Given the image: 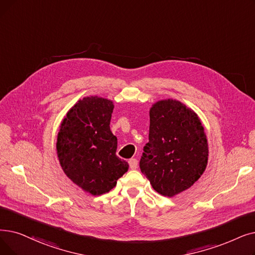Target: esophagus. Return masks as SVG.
Masks as SVG:
<instances>
[{"label":"esophagus","mask_w":255,"mask_h":255,"mask_svg":"<svg viewBox=\"0 0 255 255\" xmlns=\"http://www.w3.org/2000/svg\"><path fill=\"white\" fill-rule=\"evenodd\" d=\"M128 162H129V167H130L131 170H135L137 168L138 161H137L136 158H131V159H129Z\"/></svg>","instance_id":"1"}]
</instances>
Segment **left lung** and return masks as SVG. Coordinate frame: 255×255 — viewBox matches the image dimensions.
Wrapping results in <instances>:
<instances>
[{"instance_id":"1","label":"left lung","mask_w":255,"mask_h":255,"mask_svg":"<svg viewBox=\"0 0 255 255\" xmlns=\"http://www.w3.org/2000/svg\"><path fill=\"white\" fill-rule=\"evenodd\" d=\"M207 159L204 128L192 109L172 99L152 105L149 141L139 168L155 191L173 197L190 189L205 171Z\"/></svg>"}]
</instances>
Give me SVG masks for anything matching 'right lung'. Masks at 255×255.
<instances>
[{
  "instance_id": "right-lung-1",
  "label": "right lung",
  "mask_w": 255,
  "mask_h": 255,
  "mask_svg": "<svg viewBox=\"0 0 255 255\" xmlns=\"http://www.w3.org/2000/svg\"><path fill=\"white\" fill-rule=\"evenodd\" d=\"M113 101L86 97L63 119L57 155L65 175L85 192L100 196L114 189L129 168L117 156L118 138L110 131Z\"/></svg>"
}]
</instances>
